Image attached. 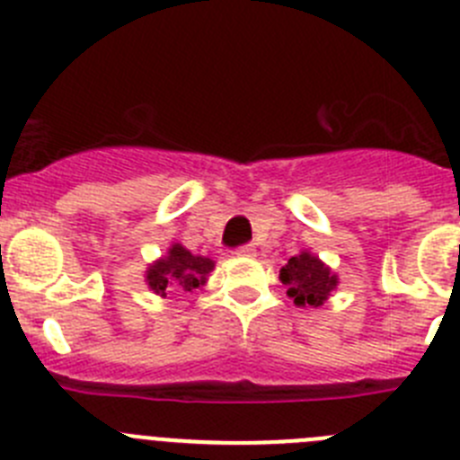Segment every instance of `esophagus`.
I'll return each mask as SVG.
<instances>
[{
    "instance_id": "1",
    "label": "esophagus",
    "mask_w": 460,
    "mask_h": 460,
    "mask_svg": "<svg viewBox=\"0 0 460 460\" xmlns=\"http://www.w3.org/2000/svg\"><path fill=\"white\" fill-rule=\"evenodd\" d=\"M235 254H238V256H256V247L254 245H240L238 250H235Z\"/></svg>"
}]
</instances>
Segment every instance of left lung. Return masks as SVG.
<instances>
[{
  "instance_id": "left-lung-1",
  "label": "left lung",
  "mask_w": 460,
  "mask_h": 460,
  "mask_svg": "<svg viewBox=\"0 0 460 460\" xmlns=\"http://www.w3.org/2000/svg\"><path fill=\"white\" fill-rule=\"evenodd\" d=\"M279 279L288 288L287 296L293 297L297 307H321L339 284L337 275L312 252L291 256L287 266L279 270Z\"/></svg>"
}]
</instances>
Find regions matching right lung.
Wrapping results in <instances>:
<instances>
[{
    "label": "right lung",
    "instance_id": "add662e5",
    "mask_svg": "<svg viewBox=\"0 0 460 460\" xmlns=\"http://www.w3.org/2000/svg\"><path fill=\"white\" fill-rule=\"evenodd\" d=\"M215 268V261L206 256H197L190 250H185L181 243L169 247L167 256L151 263L146 270V284L153 293L167 296L169 288H181L190 291L199 288L206 284V277Z\"/></svg>",
    "mask_w": 460,
    "mask_h": 460
}]
</instances>
